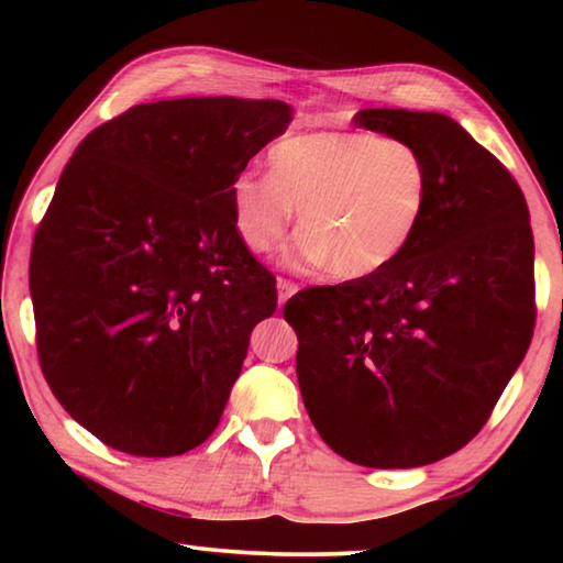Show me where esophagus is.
Here are the masks:
<instances>
[{
	"label": "esophagus",
	"instance_id": "obj_1",
	"mask_svg": "<svg viewBox=\"0 0 563 563\" xmlns=\"http://www.w3.org/2000/svg\"><path fill=\"white\" fill-rule=\"evenodd\" d=\"M275 288H278V302H280V308L285 305V300L292 298V295L298 292V285L290 283V280H285V278H278V283H275Z\"/></svg>",
	"mask_w": 563,
	"mask_h": 563
}]
</instances>
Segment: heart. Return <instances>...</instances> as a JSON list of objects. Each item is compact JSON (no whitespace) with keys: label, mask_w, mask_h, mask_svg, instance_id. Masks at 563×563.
<instances>
[{"label":"heart","mask_w":563,"mask_h":563,"mask_svg":"<svg viewBox=\"0 0 563 563\" xmlns=\"http://www.w3.org/2000/svg\"><path fill=\"white\" fill-rule=\"evenodd\" d=\"M271 174L243 170L231 188L241 241L265 253L300 211L302 231L285 251L292 271L342 280L375 275L402 258L430 208V166L419 148L373 131H295L268 154Z\"/></svg>","instance_id":"obj_1"}]
</instances>
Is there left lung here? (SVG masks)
<instances>
[{
    "label": "left lung",
    "mask_w": 563,
    "mask_h": 563,
    "mask_svg": "<svg viewBox=\"0 0 563 563\" xmlns=\"http://www.w3.org/2000/svg\"><path fill=\"white\" fill-rule=\"evenodd\" d=\"M357 129L402 139L430 166V208L402 258L367 278L302 290L305 409L332 452L412 470L482 430L533 332V235L511 174L437 111L362 109Z\"/></svg>",
    "instance_id": "1"
}]
</instances>
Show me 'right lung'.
<instances>
[{
  "label": "right lung",
  "instance_id": "right-lung-1",
  "mask_svg": "<svg viewBox=\"0 0 563 563\" xmlns=\"http://www.w3.org/2000/svg\"><path fill=\"white\" fill-rule=\"evenodd\" d=\"M290 121L278 99H170L76 146L36 228L30 290L46 383L103 444L176 456L221 422L251 332L278 308L231 188Z\"/></svg>",
  "mask_w": 563,
  "mask_h": 563
}]
</instances>
